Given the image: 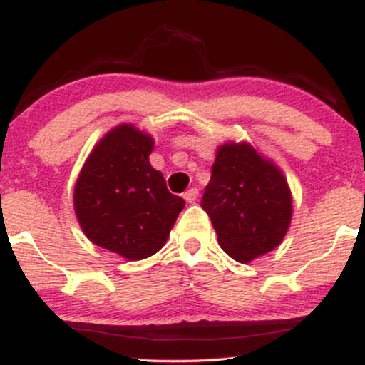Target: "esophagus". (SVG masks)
<instances>
[{"instance_id": "esophagus-1", "label": "esophagus", "mask_w": 365, "mask_h": 365, "mask_svg": "<svg viewBox=\"0 0 365 365\" xmlns=\"http://www.w3.org/2000/svg\"><path fill=\"white\" fill-rule=\"evenodd\" d=\"M197 197H199V190H197V188H188L185 194H183V199H185L188 204L195 202Z\"/></svg>"}]
</instances>
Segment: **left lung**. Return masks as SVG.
<instances>
[{
    "mask_svg": "<svg viewBox=\"0 0 365 365\" xmlns=\"http://www.w3.org/2000/svg\"><path fill=\"white\" fill-rule=\"evenodd\" d=\"M200 206L211 217L221 249L244 264L282 244L293 215L283 171L249 142L217 145Z\"/></svg>",
    "mask_w": 365,
    "mask_h": 365,
    "instance_id": "1",
    "label": "left lung"
}]
</instances>
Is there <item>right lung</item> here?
<instances>
[{
    "instance_id": "add662e5",
    "label": "right lung",
    "mask_w": 365,
    "mask_h": 365,
    "mask_svg": "<svg viewBox=\"0 0 365 365\" xmlns=\"http://www.w3.org/2000/svg\"><path fill=\"white\" fill-rule=\"evenodd\" d=\"M153 149L148 132L116 125L91 150L73 188L75 216L86 237L128 261L156 254L185 207L150 166Z\"/></svg>"
}]
</instances>
